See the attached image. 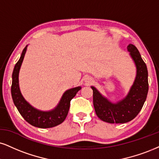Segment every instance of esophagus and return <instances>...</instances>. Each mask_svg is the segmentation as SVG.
Returning a JSON list of instances; mask_svg holds the SVG:
<instances>
[{"mask_svg":"<svg viewBox=\"0 0 159 159\" xmlns=\"http://www.w3.org/2000/svg\"><path fill=\"white\" fill-rule=\"evenodd\" d=\"M92 81H93V80H92L91 79H89V80H88V83H91V82H92Z\"/></svg>","mask_w":159,"mask_h":159,"instance_id":"1","label":"esophagus"}]
</instances>
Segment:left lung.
Returning <instances> with one entry per match:
<instances>
[{
    "label": "left lung",
    "mask_w": 159,
    "mask_h": 159,
    "mask_svg": "<svg viewBox=\"0 0 159 159\" xmlns=\"http://www.w3.org/2000/svg\"><path fill=\"white\" fill-rule=\"evenodd\" d=\"M127 51L136 65V76L124 99L116 103L111 102L91 86L96 114L101 120L111 124H122L133 120L142 110L148 93V72L145 62L134 45L129 44Z\"/></svg>",
    "instance_id": "obj_1"
}]
</instances>
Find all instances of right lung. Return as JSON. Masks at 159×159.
I'll use <instances>...</instances> for the list:
<instances>
[{"label":"right lung","instance_id":"add662e5","mask_svg":"<svg viewBox=\"0 0 159 159\" xmlns=\"http://www.w3.org/2000/svg\"><path fill=\"white\" fill-rule=\"evenodd\" d=\"M26 46L23 50L20 57L15 64L12 73V83L11 92L14 104L19 113L27 122L32 126L40 128H49L63 122L67 116L70 107V102L81 89L80 86L68 89L62 95L60 102L55 108L49 111L36 109L24 99L19 88V71L27 49Z\"/></svg>","mask_w":159,"mask_h":159}]
</instances>
